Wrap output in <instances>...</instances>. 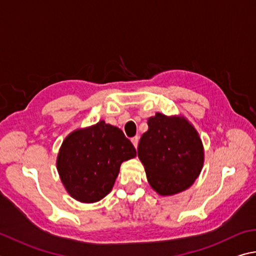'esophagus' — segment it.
Segmentation results:
<instances>
[{
	"instance_id": "34e87169",
	"label": "esophagus",
	"mask_w": 256,
	"mask_h": 256,
	"mask_svg": "<svg viewBox=\"0 0 256 256\" xmlns=\"http://www.w3.org/2000/svg\"><path fill=\"white\" fill-rule=\"evenodd\" d=\"M131 141H132V143H133V146H134V148H138V136H134V138H131Z\"/></svg>"
}]
</instances>
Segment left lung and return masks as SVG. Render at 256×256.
Instances as JSON below:
<instances>
[{"mask_svg":"<svg viewBox=\"0 0 256 256\" xmlns=\"http://www.w3.org/2000/svg\"><path fill=\"white\" fill-rule=\"evenodd\" d=\"M138 146V156L151 188L160 196L188 189L200 174L205 160L202 138L182 115L156 113Z\"/></svg>","mask_w":256,"mask_h":256,"instance_id":"1","label":"left lung"}]
</instances>
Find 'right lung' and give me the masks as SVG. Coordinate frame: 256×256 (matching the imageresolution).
<instances>
[{
	"mask_svg": "<svg viewBox=\"0 0 256 256\" xmlns=\"http://www.w3.org/2000/svg\"><path fill=\"white\" fill-rule=\"evenodd\" d=\"M136 156V148L124 133L100 120L68 134L59 148L57 170L74 199L92 204L113 189L122 162Z\"/></svg>",
	"mask_w": 256,
	"mask_h": 256,
	"instance_id": "1",
	"label": "right lung"
}]
</instances>
